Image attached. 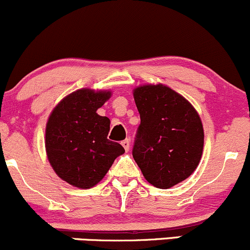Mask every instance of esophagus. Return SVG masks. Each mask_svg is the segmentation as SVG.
<instances>
[{"mask_svg":"<svg viewBox=\"0 0 250 250\" xmlns=\"http://www.w3.org/2000/svg\"><path fill=\"white\" fill-rule=\"evenodd\" d=\"M122 146H123V148L125 149V151H128L129 148H130V140L125 139V141H122Z\"/></svg>","mask_w":250,"mask_h":250,"instance_id":"obj_1","label":"esophagus"}]
</instances>
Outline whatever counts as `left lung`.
Returning <instances> with one entry per match:
<instances>
[{
	"mask_svg": "<svg viewBox=\"0 0 250 250\" xmlns=\"http://www.w3.org/2000/svg\"><path fill=\"white\" fill-rule=\"evenodd\" d=\"M141 117L133 157L154 187L168 189L188 179L199 166L205 133L199 113L188 100L162 84L133 90Z\"/></svg>",
	"mask_w": 250,
	"mask_h": 250,
	"instance_id": "1",
	"label": "left lung"
}]
</instances>
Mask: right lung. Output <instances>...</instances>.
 <instances>
[{"mask_svg": "<svg viewBox=\"0 0 250 250\" xmlns=\"http://www.w3.org/2000/svg\"><path fill=\"white\" fill-rule=\"evenodd\" d=\"M111 91L82 88L57 103L45 125V153L57 176L76 188L101 181L125 149L107 139L110 120L96 113Z\"/></svg>", "mask_w": 250, "mask_h": 250, "instance_id": "1", "label": "right lung"}]
</instances>
